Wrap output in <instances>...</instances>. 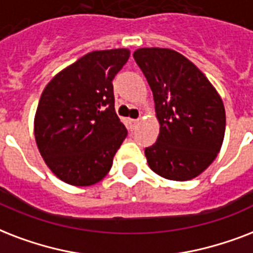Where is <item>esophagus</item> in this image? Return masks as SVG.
Wrapping results in <instances>:
<instances>
[{"label":"esophagus","mask_w":253,"mask_h":253,"mask_svg":"<svg viewBox=\"0 0 253 253\" xmlns=\"http://www.w3.org/2000/svg\"><path fill=\"white\" fill-rule=\"evenodd\" d=\"M137 124H138V120L130 119V120H129V129H130V130H134L137 126Z\"/></svg>","instance_id":"1"}]
</instances>
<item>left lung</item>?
<instances>
[{
	"label": "left lung",
	"instance_id": "8db88e82",
	"mask_svg": "<svg viewBox=\"0 0 253 253\" xmlns=\"http://www.w3.org/2000/svg\"><path fill=\"white\" fill-rule=\"evenodd\" d=\"M133 58L153 92L160 134L145 148L158 175L187 181L206 170L222 148L224 105L205 74L169 48H138Z\"/></svg>",
	"mask_w": 253,
	"mask_h": 253
}]
</instances>
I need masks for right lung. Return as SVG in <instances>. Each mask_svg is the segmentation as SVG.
Returning <instances> with one entry per match:
<instances>
[{"instance_id": "1", "label": "right lung", "mask_w": 253, "mask_h": 253, "mask_svg": "<svg viewBox=\"0 0 253 253\" xmlns=\"http://www.w3.org/2000/svg\"><path fill=\"white\" fill-rule=\"evenodd\" d=\"M126 48L92 51L52 78L35 113L34 134L47 166L74 186L107 175L128 130L115 111L113 78L129 59Z\"/></svg>"}]
</instances>
